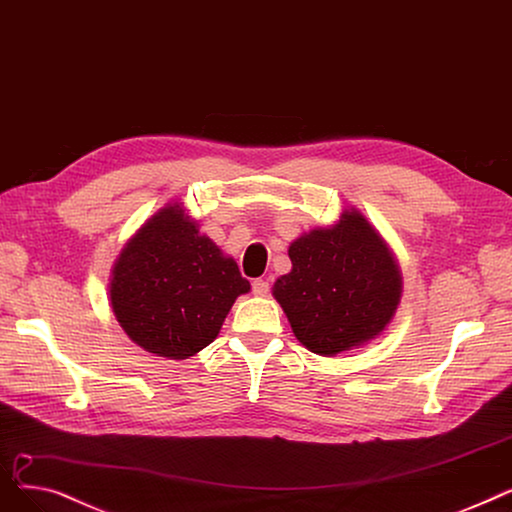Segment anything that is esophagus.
<instances>
[{
    "instance_id": "34e87169",
    "label": "esophagus",
    "mask_w": 512,
    "mask_h": 512,
    "mask_svg": "<svg viewBox=\"0 0 512 512\" xmlns=\"http://www.w3.org/2000/svg\"><path fill=\"white\" fill-rule=\"evenodd\" d=\"M252 291L256 296H269V291H271V283L266 281V279H256L254 283H252Z\"/></svg>"
}]
</instances>
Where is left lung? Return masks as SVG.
Segmentation results:
<instances>
[{
    "label": "left lung",
    "instance_id": "1",
    "mask_svg": "<svg viewBox=\"0 0 512 512\" xmlns=\"http://www.w3.org/2000/svg\"><path fill=\"white\" fill-rule=\"evenodd\" d=\"M287 254L291 271L275 281L273 296L310 352L335 356L364 346L394 319L402 298L398 262L358 210L302 233Z\"/></svg>",
    "mask_w": 512,
    "mask_h": 512
}]
</instances>
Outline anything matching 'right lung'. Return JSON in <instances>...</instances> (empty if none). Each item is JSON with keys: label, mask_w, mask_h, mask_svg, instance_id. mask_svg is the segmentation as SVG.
Wrapping results in <instances>:
<instances>
[{"label": "right lung", "mask_w": 512, "mask_h": 512, "mask_svg": "<svg viewBox=\"0 0 512 512\" xmlns=\"http://www.w3.org/2000/svg\"><path fill=\"white\" fill-rule=\"evenodd\" d=\"M237 262L200 235L181 204L160 208L125 243L110 279L112 312L145 352L183 360L212 344L237 296Z\"/></svg>", "instance_id": "obj_1"}]
</instances>
